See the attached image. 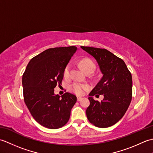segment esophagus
I'll return each mask as SVG.
<instances>
[{"label": "esophagus", "mask_w": 153, "mask_h": 153, "mask_svg": "<svg viewBox=\"0 0 153 153\" xmlns=\"http://www.w3.org/2000/svg\"><path fill=\"white\" fill-rule=\"evenodd\" d=\"M82 97H77V101H80V100H82Z\"/></svg>", "instance_id": "esophagus-1"}]
</instances>
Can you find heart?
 <instances>
[{
	"label": "heart",
	"instance_id": "1",
	"mask_svg": "<svg viewBox=\"0 0 153 153\" xmlns=\"http://www.w3.org/2000/svg\"><path fill=\"white\" fill-rule=\"evenodd\" d=\"M80 65L86 73H93V71L95 70L96 68L95 62H94L92 60L89 59V58L82 59L80 62ZM70 64H68L66 67L64 68L63 74L64 77H66V78H68V77H69L70 76ZM70 89L74 93H76V95H83L84 93H85V91L89 89V85H87V84L85 83H82L77 82H75L71 85Z\"/></svg>",
	"mask_w": 153,
	"mask_h": 153
}]
</instances>
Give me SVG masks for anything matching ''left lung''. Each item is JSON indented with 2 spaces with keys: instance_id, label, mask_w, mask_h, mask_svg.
Segmentation results:
<instances>
[{
  "instance_id": "1",
  "label": "left lung",
  "mask_w": 153,
  "mask_h": 153,
  "mask_svg": "<svg viewBox=\"0 0 153 153\" xmlns=\"http://www.w3.org/2000/svg\"><path fill=\"white\" fill-rule=\"evenodd\" d=\"M81 48L95 58L103 76L89 93L90 105L86 115L90 123L98 128L112 126L121 119L132 99V76L125 62L105 48ZM103 94L101 102L94 95Z\"/></svg>"
}]
</instances>
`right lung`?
Listing matches in <instances>:
<instances>
[{
  "mask_svg": "<svg viewBox=\"0 0 153 153\" xmlns=\"http://www.w3.org/2000/svg\"><path fill=\"white\" fill-rule=\"evenodd\" d=\"M77 48L75 46L48 48L28 63L22 76L24 102L36 121L48 129L66 125L71 109L77 101L73 94L55 95L54 89L60 86L64 68Z\"/></svg>",
  "mask_w": 153,
  "mask_h": 153,
  "instance_id": "right-lung-1",
  "label": "right lung"
}]
</instances>
